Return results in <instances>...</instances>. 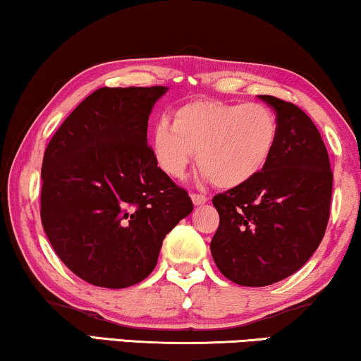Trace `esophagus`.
Here are the masks:
<instances>
[{
    "label": "esophagus",
    "mask_w": 361,
    "mask_h": 361,
    "mask_svg": "<svg viewBox=\"0 0 361 361\" xmlns=\"http://www.w3.org/2000/svg\"><path fill=\"white\" fill-rule=\"evenodd\" d=\"M191 200L196 206H200V204H204V202L207 201V196L201 195V192H191Z\"/></svg>",
    "instance_id": "1"
}]
</instances>
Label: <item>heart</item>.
Wrapping results in <instances>:
<instances>
[{
	"label": "heart",
	"mask_w": 361,
	"mask_h": 361,
	"mask_svg": "<svg viewBox=\"0 0 361 361\" xmlns=\"http://www.w3.org/2000/svg\"><path fill=\"white\" fill-rule=\"evenodd\" d=\"M280 124L262 103L196 101L176 111L173 124L160 121L154 150L166 175L181 178L197 152V166L216 186H240L265 169Z\"/></svg>",
	"instance_id": "obj_1"
}]
</instances>
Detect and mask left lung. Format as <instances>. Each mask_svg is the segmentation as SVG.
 I'll use <instances>...</instances> for the list:
<instances>
[{
	"label": "left lung",
	"mask_w": 361,
	"mask_h": 361,
	"mask_svg": "<svg viewBox=\"0 0 361 361\" xmlns=\"http://www.w3.org/2000/svg\"><path fill=\"white\" fill-rule=\"evenodd\" d=\"M275 111L280 135L257 176L212 197L219 227L211 253L227 280L267 286L296 273L322 242L331 216V160L311 118L262 94Z\"/></svg>",
	"instance_id": "left-lung-1"
}]
</instances>
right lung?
I'll list each match as a JSON object with an SVG mask.
<instances>
[{
  "instance_id": "1",
  "label": "right lung",
  "mask_w": 361,
  "mask_h": 361,
  "mask_svg": "<svg viewBox=\"0 0 361 361\" xmlns=\"http://www.w3.org/2000/svg\"><path fill=\"white\" fill-rule=\"evenodd\" d=\"M165 91L96 90L45 149L42 227L60 260L94 286L128 288L149 276L165 235L192 211L147 144L149 114Z\"/></svg>"
}]
</instances>
